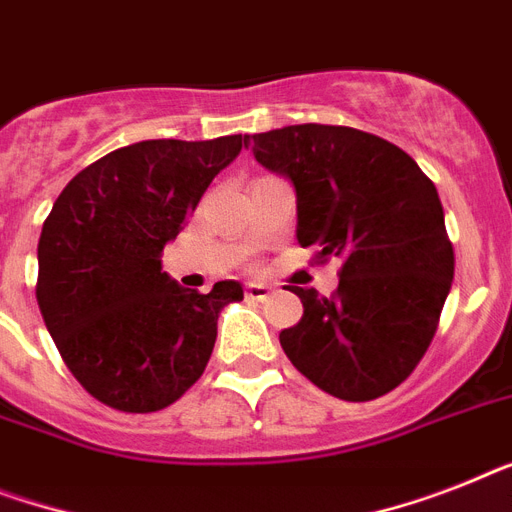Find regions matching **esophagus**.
Wrapping results in <instances>:
<instances>
[{
	"label": "esophagus",
	"mask_w": 512,
	"mask_h": 512,
	"mask_svg": "<svg viewBox=\"0 0 512 512\" xmlns=\"http://www.w3.org/2000/svg\"><path fill=\"white\" fill-rule=\"evenodd\" d=\"M272 293V287L264 285V282H248L246 285V298L248 301H266Z\"/></svg>",
	"instance_id": "1"
}]
</instances>
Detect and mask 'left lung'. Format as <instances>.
<instances>
[{
    "instance_id": "left-lung-1",
    "label": "left lung",
    "mask_w": 512,
    "mask_h": 512,
    "mask_svg": "<svg viewBox=\"0 0 512 512\" xmlns=\"http://www.w3.org/2000/svg\"><path fill=\"white\" fill-rule=\"evenodd\" d=\"M246 149L293 183L298 243L342 261L329 298L287 287L303 316L280 332L285 356L335 398H382L424 358L453 285L437 188L395 143L345 125H287Z\"/></svg>"
}]
</instances>
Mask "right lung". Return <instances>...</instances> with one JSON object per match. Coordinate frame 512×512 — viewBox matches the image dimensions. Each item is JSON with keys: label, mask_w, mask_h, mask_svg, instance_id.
<instances>
[{"label": "right lung", "mask_w": 512, "mask_h": 512, "mask_svg": "<svg viewBox=\"0 0 512 512\" xmlns=\"http://www.w3.org/2000/svg\"><path fill=\"white\" fill-rule=\"evenodd\" d=\"M243 143L122 146L80 170L46 217L38 308L67 369L114 411L154 413L183 398L209 363L219 311L243 301L235 280L198 293L162 272L164 246Z\"/></svg>", "instance_id": "add662e5"}]
</instances>
